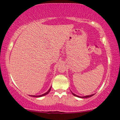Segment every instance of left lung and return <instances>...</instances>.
<instances>
[{"label":"left lung","instance_id":"obj_1","mask_svg":"<svg viewBox=\"0 0 120 120\" xmlns=\"http://www.w3.org/2000/svg\"><path fill=\"white\" fill-rule=\"evenodd\" d=\"M71 94H72L73 95L76 96V97H78V98H90L91 97V96H93L95 94H91V95H86V96H79V95H77L75 94L74 93H73L71 92Z\"/></svg>","mask_w":120,"mask_h":120}]
</instances>
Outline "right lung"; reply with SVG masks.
Here are the masks:
<instances>
[{
    "instance_id": "1",
    "label": "right lung",
    "mask_w": 120,
    "mask_h": 120,
    "mask_svg": "<svg viewBox=\"0 0 120 120\" xmlns=\"http://www.w3.org/2000/svg\"><path fill=\"white\" fill-rule=\"evenodd\" d=\"M51 87H52V86H51V87H50V88L49 89V90H48L47 92H46L45 93H44V94H41V95H30V96H33V97H36V98L42 97V96H44L46 95H47V94H48L49 93V92H50V90H51Z\"/></svg>"
}]
</instances>
